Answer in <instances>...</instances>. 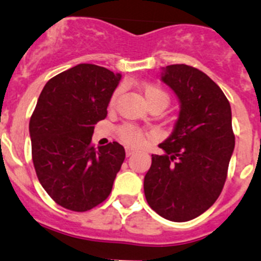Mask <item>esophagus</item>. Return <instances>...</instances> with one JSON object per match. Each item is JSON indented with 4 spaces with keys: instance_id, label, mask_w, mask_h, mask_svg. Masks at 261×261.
Instances as JSON below:
<instances>
[{
    "instance_id": "34e87169",
    "label": "esophagus",
    "mask_w": 261,
    "mask_h": 261,
    "mask_svg": "<svg viewBox=\"0 0 261 261\" xmlns=\"http://www.w3.org/2000/svg\"><path fill=\"white\" fill-rule=\"evenodd\" d=\"M134 153H135V150H134L133 148H128V146H126V155L130 156V155H133Z\"/></svg>"
}]
</instances>
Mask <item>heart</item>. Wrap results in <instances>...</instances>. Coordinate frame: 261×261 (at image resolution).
<instances>
[{
  "instance_id": "b5f03b06",
  "label": "heart",
  "mask_w": 261,
  "mask_h": 261,
  "mask_svg": "<svg viewBox=\"0 0 261 261\" xmlns=\"http://www.w3.org/2000/svg\"><path fill=\"white\" fill-rule=\"evenodd\" d=\"M141 92H143L144 98H145L149 107H150V106H162L163 108H166L167 106H168V93H167L163 88L159 87V85L148 83V84H144L143 87H141ZM120 93L121 88H117V89L113 92L110 100V107H113V106H115ZM117 135L122 143L133 146L140 145L144 140V133L138 127V126L133 125V123H123V125L118 126Z\"/></svg>"
}]
</instances>
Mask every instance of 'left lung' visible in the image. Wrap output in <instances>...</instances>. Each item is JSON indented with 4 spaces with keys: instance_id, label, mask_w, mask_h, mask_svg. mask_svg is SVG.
I'll use <instances>...</instances> for the list:
<instances>
[{
    "instance_id": "1",
    "label": "left lung",
    "mask_w": 261,
    "mask_h": 261,
    "mask_svg": "<svg viewBox=\"0 0 261 261\" xmlns=\"http://www.w3.org/2000/svg\"><path fill=\"white\" fill-rule=\"evenodd\" d=\"M181 103L173 133L151 155L144 178L149 206L172 222H186L208 211L227 178L234 149L231 106L221 88L200 70L169 65L162 72Z\"/></svg>"
}]
</instances>
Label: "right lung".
Returning <instances> with one entry per match:
<instances>
[{
  "instance_id": "add662e5",
  "label": "right lung",
  "mask_w": 261,
  "mask_h": 261,
  "mask_svg": "<svg viewBox=\"0 0 261 261\" xmlns=\"http://www.w3.org/2000/svg\"><path fill=\"white\" fill-rule=\"evenodd\" d=\"M120 80L106 67L80 63L48 80L30 117L35 173L53 201L69 211L103 203L125 161L117 141L92 145L94 125L107 116Z\"/></svg>"
}]
</instances>
